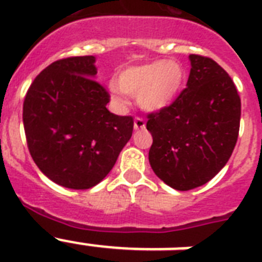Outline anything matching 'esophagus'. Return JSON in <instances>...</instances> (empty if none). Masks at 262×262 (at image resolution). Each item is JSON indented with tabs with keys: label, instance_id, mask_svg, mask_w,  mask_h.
<instances>
[{
	"label": "esophagus",
	"instance_id": "34e87169",
	"mask_svg": "<svg viewBox=\"0 0 262 262\" xmlns=\"http://www.w3.org/2000/svg\"><path fill=\"white\" fill-rule=\"evenodd\" d=\"M133 126H135V130H141V129L145 127V121L143 118H140V117H136Z\"/></svg>",
	"mask_w": 262,
	"mask_h": 262
}]
</instances>
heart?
I'll use <instances>...</instances> for the list:
<instances>
[{"mask_svg": "<svg viewBox=\"0 0 262 262\" xmlns=\"http://www.w3.org/2000/svg\"><path fill=\"white\" fill-rule=\"evenodd\" d=\"M186 80L182 63L174 59H156L119 72L117 84H110L114 100L123 103V94L137 98L139 106L155 113L171 106Z\"/></svg>", "mask_w": 262, "mask_h": 262, "instance_id": "b5f03b06", "label": "heart"}]
</instances>
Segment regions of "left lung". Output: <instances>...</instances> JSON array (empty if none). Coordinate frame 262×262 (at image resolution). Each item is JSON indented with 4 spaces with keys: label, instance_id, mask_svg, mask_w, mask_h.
<instances>
[{
    "label": "left lung",
    "instance_id": "left-lung-1",
    "mask_svg": "<svg viewBox=\"0 0 262 262\" xmlns=\"http://www.w3.org/2000/svg\"><path fill=\"white\" fill-rule=\"evenodd\" d=\"M189 59L186 88L147 122L152 170L175 190L211 181L228 162L239 133L241 99L231 77L208 57Z\"/></svg>",
    "mask_w": 262,
    "mask_h": 262
}]
</instances>
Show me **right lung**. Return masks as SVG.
I'll return each mask as SVG.
<instances>
[{
    "instance_id": "1",
    "label": "right lung",
    "mask_w": 262,
    "mask_h": 262,
    "mask_svg": "<svg viewBox=\"0 0 262 262\" xmlns=\"http://www.w3.org/2000/svg\"><path fill=\"white\" fill-rule=\"evenodd\" d=\"M94 55L55 61L36 76L23 104L27 144L53 182L83 190L114 167L130 140L133 118L106 108L110 95L95 80Z\"/></svg>"
}]
</instances>
